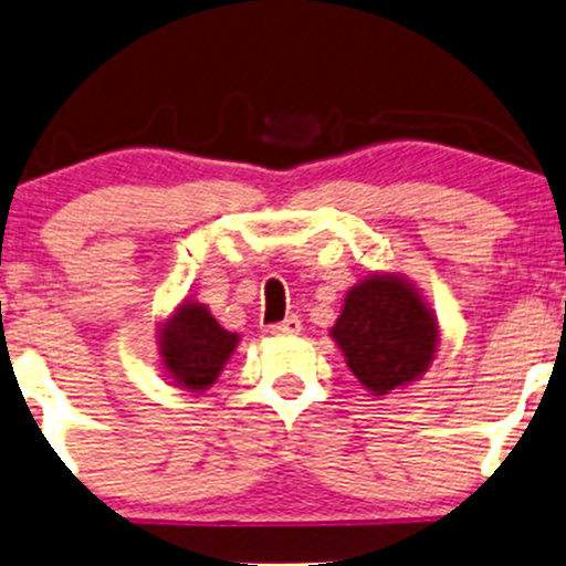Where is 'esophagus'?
Masks as SVG:
<instances>
[{
  "label": "esophagus",
  "mask_w": 566,
  "mask_h": 566,
  "mask_svg": "<svg viewBox=\"0 0 566 566\" xmlns=\"http://www.w3.org/2000/svg\"><path fill=\"white\" fill-rule=\"evenodd\" d=\"M298 328H302V325H298V317L291 315V317H285V321H281V323H272L270 325V334L272 336H285V334H296Z\"/></svg>",
  "instance_id": "34e87169"
}]
</instances>
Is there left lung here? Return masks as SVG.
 Segmentation results:
<instances>
[{"label": "left lung", "instance_id": "1", "mask_svg": "<svg viewBox=\"0 0 566 566\" xmlns=\"http://www.w3.org/2000/svg\"><path fill=\"white\" fill-rule=\"evenodd\" d=\"M349 370L374 395L413 381L437 349L434 315L400 277L374 275L355 285L331 331Z\"/></svg>", "mask_w": 566, "mask_h": 566}]
</instances>
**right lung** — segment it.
<instances>
[{"label": "right lung", "instance_id": "1", "mask_svg": "<svg viewBox=\"0 0 566 566\" xmlns=\"http://www.w3.org/2000/svg\"><path fill=\"white\" fill-rule=\"evenodd\" d=\"M238 336L224 331L203 304H182L161 331V357L179 387L201 391L217 381Z\"/></svg>", "mask_w": 566, "mask_h": 566}]
</instances>
